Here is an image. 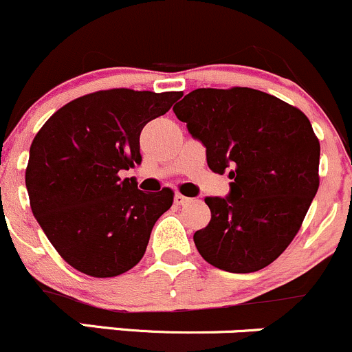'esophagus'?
I'll return each mask as SVG.
<instances>
[{
    "label": "esophagus",
    "instance_id": "34e87169",
    "mask_svg": "<svg viewBox=\"0 0 352 352\" xmlns=\"http://www.w3.org/2000/svg\"><path fill=\"white\" fill-rule=\"evenodd\" d=\"M190 201H191V198L183 197V195H181V193H176L175 195V203H176V205H186V203H190Z\"/></svg>",
    "mask_w": 352,
    "mask_h": 352
}]
</instances>
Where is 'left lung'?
<instances>
[{"instance_id":"8db88e82","label":"left lung","mask_w":352,"mask_h":352,"mask_svg":"<svg viewBox=\"0 0 352 352\" xmlns=\"http://www.w3.org/2000/svg\"><path fill=\"white\" fill-rule=\"evenodd\" d=\"M206 149L213 173L229 169L227 197H208L212 219L193 235L203 259L229 273L273 263L300 230L318 190L320 144L309 118L259 89L200 88L173 108Z\"/></svg>"}]
</instances>
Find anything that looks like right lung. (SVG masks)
<instances>
[{"label": "right lung", "mask_w": 352, "mask_h": 352, "mask_svg": "<svg viewBox=\"0 0 352 352\" xmlns=\"http://www.w3.org/2000/svg\"><path fill=\"white\" fill-rule=\"evenodd\" d=\"M183 93L108 89L57 110L30 146L25 184L50 244L81 273L111 278L146 252L173 191L144 193L118 173L140 164V132Z\"/></svg>", "instance_id": "right-lung-1"}]
</instances>
